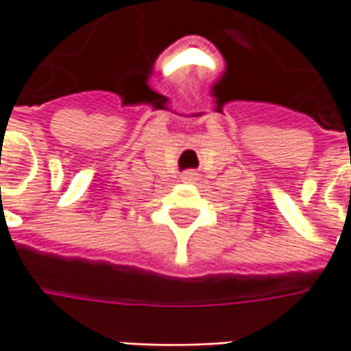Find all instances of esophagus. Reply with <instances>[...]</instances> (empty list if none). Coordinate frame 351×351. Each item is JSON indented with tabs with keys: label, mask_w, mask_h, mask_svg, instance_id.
Instances as JSON below:
<instances>
[{
	"label": "esophagus",
	"mask_w": 351,
	"mask_h": 351,
	"mask_svg": "<svg viewBox=\"0 0 351 351\" xmlns=\"http://www.w3.org/2000/svg\"><path fill=\"white\" fill-rule=\"evenodd\" d=\"M197 176H199V173H197L195 169H187V171H183L182 173V180L183 182H195Z\"/></svg>",
	"instance_id": "1"
}]
</instances>
